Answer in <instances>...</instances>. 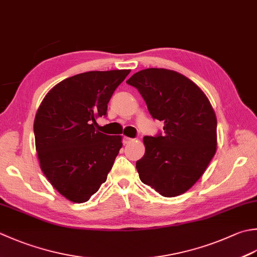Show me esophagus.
Masks as SVG:
<instances>
[{"mask_svg": "<svg viewBox=\"0 0 257 257\" xmlns=\"http://www.w3.org/2000/svg\"><path fill=\"white\" fill-rule=\"evenodd\" d=\"M134 139L133 138H129V137H123V144L124 145H128L130 143H133Z\"/></svg>", "mask_w": 257, "mask_h": 257, "instance_id": "34e87169", "label": "esophagus"}]
</instances>
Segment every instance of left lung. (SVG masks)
Instances as JSON below:
<instances>
[{
  "label": "left lung",
  "instance_id": "1",
  "mask_svg": "<svg viewBox=\"0 0 257 257\" xmlns=\"http://www.w3.org/2000/svg\"><path fill=\"white\" fill-rule=\"evenodd\" d=\"M127 83L137 88L164 136L144 137L145 155L136 163L139 178L164 197L187 192L202 177L217 149V119L197 84L173 70L149 68Z\"/></svg>",
  "mask_w": 257,
  "mask_h": 257
}]
</instances>
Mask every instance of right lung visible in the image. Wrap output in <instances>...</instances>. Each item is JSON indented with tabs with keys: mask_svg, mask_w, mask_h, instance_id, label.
I'll use <instances>...</instances> for the list:
<instances>
[{
	"mask_svg": "<svg viewBox=\"0 0 257 257\" xmlns=\"http://www.w3.org/2000/svg\"><path fill=\"white\" fill-rule=\"evenodd\" d=\"M130 70L89 71L62 80L35 114L40 168L53 187L73 203L88 202L107 180L122 147L121 136L97 130L108 102Z\"/></svg>",
	"mask_w": 257,
	"mask_h": 257,
	"instance_id": "obj_1",
	"label": "right lung"
}]
</instances>
